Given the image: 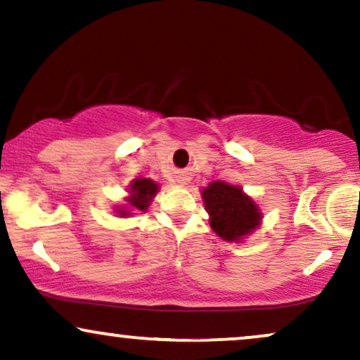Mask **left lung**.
Instances as JSON below:
<instances>
[{"label": "left lung", "mask_w": 360, "mask_h": 360, "mask_svg": "<svg viewBox=\"0 0 360 360\" xmlns=\"http://www.w3.org/2000/svg\"><path fill=\"white\" fill-rule=\"evenodd\" d=\"M210 227L221 240L240 243L262 225V210L238 185L217 180L200 190Z\"/></svg>", "instance_id": "left-lung-1"}]
</instances>
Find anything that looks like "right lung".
Instances as JSON below:
<instances>
[{
	"label": "right lung",
	"mask_w": 360,
	"mask_h": 360,
	"mask_svg": "<svg viewBox=\"0 0 360 360\" xmlns=\"http://www.w3.org/2000/svg\"><path fill=\"white\" fill-rule=\"evenodd\" d=\"M128 197H125L127 205L115 207L117 217H131L136 212H146L150 203L153 202L155 195L158 193V184L152 179H135L128 185Z\"/></svg>",
	"instance_id": "obj_1"
}]
</instances>
